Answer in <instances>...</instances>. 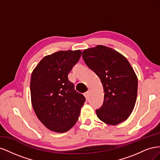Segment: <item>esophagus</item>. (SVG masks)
<instances>
[{"label":"esophagus","mask_w":160,"mask_h":160,"mask_svg":"<svg viewBox=\"0 0 160 160\" xmlns=\"http://www.w3.org/2000/svg\"><path fill=\"white\" fill-rule=\"evenodd\" d=\"M84 95H85L86 99H88L89 98V91H87V92H85V93H84Z\"/></svg>","instance_id":"1"}]
</instances>
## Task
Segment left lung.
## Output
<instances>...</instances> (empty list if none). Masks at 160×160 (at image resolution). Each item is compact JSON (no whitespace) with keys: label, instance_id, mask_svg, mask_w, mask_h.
I'll return each instance as SVG.
<instances>
[{"label":"left lung","instance_id":"left-lung-1","mask_svg":"<svg viewBox=\"0 0 160 160\" xmlns=\"http://www.w3.org/2000/svg\"><path fill=\"white\" fill-rule=\"evenodd\" d=\"M82 57L103 87V103L96 110L98 118L112 125L124 122L132 112L138 93V78L129 61L103 45L85 49Z\"/></svg>","mask_w":160,"mask_h":160}]
</instances>
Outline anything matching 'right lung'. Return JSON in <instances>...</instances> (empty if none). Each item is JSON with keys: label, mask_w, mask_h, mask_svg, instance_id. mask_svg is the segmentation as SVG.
Returning a JSON list of instances; mask_svg holds the SVG:
<instances>
[{"label": "right lung", "mask_w": 160, "mask_h": 160, "mask_svg": "<svg viewBox=\"0 0 160 160\" xmlns=\"http://www.w3.org/2000/svg\"><path fill=\"white\" fill-rule=\"evenodd\" d=\"M81 51H60L45 57L32 72L31 102L34 111L45 126L63 133L78 120L85 101L68 79Z\"/></svg>", "instance_id": "add662e5"}]
</instances>
